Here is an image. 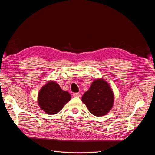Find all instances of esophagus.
<instances>
[{
	"instance_id": "1",
	"label": "esophagus",
	"mask_w": 155,
	"mask_h": 155,
	"mask_svg": "<svg viewBox=\"0 0 155 155\" xmlns=\"http://www.w3.org/2000/svg\"><path fill=\"white\" fill-rule=\"evenodd\" d=\"M73 96L74 97H81V94L79 93H74Z\"/></svg>"
}]
</instances>
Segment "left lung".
Returning <instances> with one entry per match:
<instances>
[{
    "mask_svg": "<svg viewBox=\"0 0 155 155\" xmlns=\"http://www.w3.org/2000/svg\"><path fill=\"white\" fill-rule=\"evenodd\" d=\"M88 110L93 115L103 116L107 114L113 107L114 95L109 83L103 78L94 79L88 90L81 98Z\"/></svg>",
    "mask_w": 155,
    "mask_h": 155,
    "instance_id": "8db88e82",
    "label": "left lung"
}]
</instances>
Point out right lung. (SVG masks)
I'll return each instance as SVG.
<instances>
[{
	"instance_id": "add662e5",
	"label": "right lung",
	"mask_w": 155,
	"mask_h": 155,
	"mask_svg": "<svg viewBox=\"0 0 155 155\" xmlns=\"http://www.w3.org/2000/svg\"><path fill=\"white\" fill-rule=\"evenodd\" d=\"M71 99L69 92L62 90L59 84L49 81L42 87L38 94L37 102L39 107L49 114H57Z\"/></svg>"
}]
</instances>
